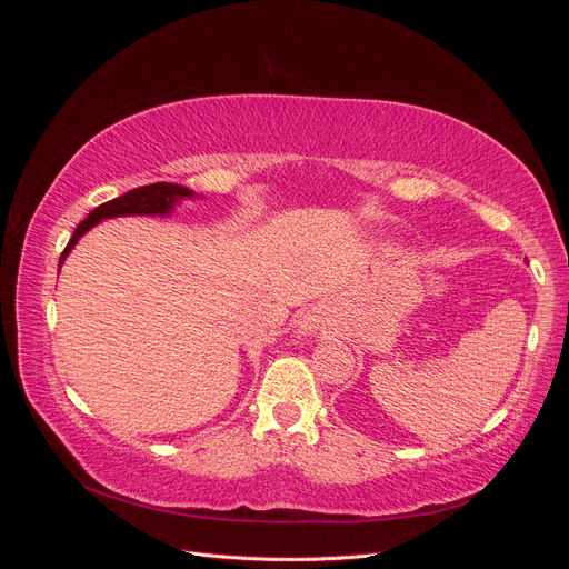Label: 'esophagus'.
Instances as JSON below:
<instances>
[{
	"label": "esophagus",
	"instance_id": "esophagus-1",
	"mask_svg": "<svg viewBox=\"0 0 569 569\" xmlns=\"http://www.w3.org/2000/svg\"><path fill=\"white\" fill-rule=\"evenodd\" d=\"M325 325H327V316H325L322 311H311V313H308V316L303 318L301 330H303L306 335H311V332L320 330V327H325Z\"/></svg>",
	"mask_w": 569,
	"mask_h": 569
}]
</instances>
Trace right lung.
Listing matches in <instances>:
<instances>
[{
	"label": "right lung",
	"mask_w": 569,
	"mask_h": 569,
	"mask_svg": "<svg viewBox=\"0 0 569 569\" xmlns=\"http://www.w3.org/2000/svg\"><path fill=\"white\" fill-rule=\"evenodd\" d=\"M180 197H192L187 187L180 184H170V182H157V184H144L130 189L128 194L111 199L107 203H99L94 211H90V216L84 218L80 226L76 228L73 237L68 239V244L59 258V266L63 263V258L68 256L76 247L78 239L88 232L92 226H97L99 220L104 218H116V216H157V213H168L173 209V201H178Z\"/></svg>",
	"instance_id": "add662e5"
}]
</instances>
